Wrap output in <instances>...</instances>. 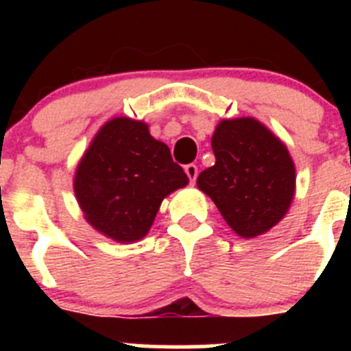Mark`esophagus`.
Segmentation results:
<instances>
[{
  "mask_svg": "<svg viewBox=\"0 0 351 351\" xmlns=\"http://www.w3.org/2000/svg\"><path fill=\"white\" fill-rule=\"evenodd\" d=\"M184 172H186V176H188V179H190L191 184H193V182L197 181L198 167L193 165V163H190V165H186V167H184Z\"/></svg>",
  "mask_w": 351,
  "mask_h": 351,
  "instance_id": "34e87169",
  "label": "esophagus"
}]
</instances>
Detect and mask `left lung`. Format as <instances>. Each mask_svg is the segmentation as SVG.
<instances>
[{
  "instance_id": "1",
  "label": "left lung",
  "mask_w": 351,
  "mask_h": 351,
  "mask_svg": "<svg viewBox=\"0 0 351 351\" xmlns=\"http://www.w3.org/2000/svg\"><path fill=\"white\" fill-rule=\"evenodd\" d=\"M216 163L197 179L243 239L269 232L295 197V163L280 137L255 117L221 119L210 138Z\"/></svg>"
}]
</instances>
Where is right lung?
I'll return each instance as SVG.
<instances>
[{"label":"right lung","instance_id":"1","mask_svg":"<svg viewBox=\"0 0 351 351\" xmlns=\"http://www.w3.org/2000/svg\"><path fill=\"white\" fill-rule=\"evenodd\" d=\"M190 182L173 163L169 145L144 121L108 119L84 151L73 193L84 218L116 243H137L149 234L163 198Z\"/></svg>","mask_w":351,"mask_h":351}]
</instances>
